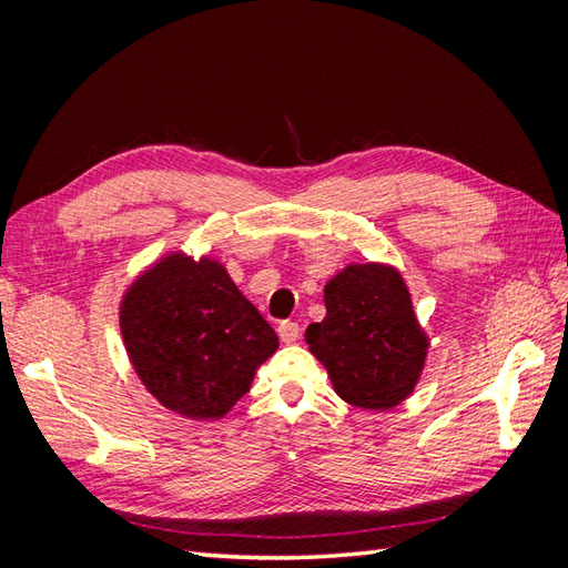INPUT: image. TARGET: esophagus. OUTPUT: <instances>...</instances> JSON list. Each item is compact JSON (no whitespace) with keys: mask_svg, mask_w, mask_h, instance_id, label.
I'll return each instance as SVG.
<instances>
[{"mask_svg":"<svg viewBox=\"0 0 568 568\" xmlns=\"http://www.w3.org/2000/svg\"><path fill=\"white\" fill-rule=\"evenodd\" d=\"M277 334L282 338V343H294L301 336V326L296 322H280L277 326Z\"/></svg>","mask_w":568,"mask_h":568,"instance_id":"obj_1","label":"esophagus"}]
</instances>
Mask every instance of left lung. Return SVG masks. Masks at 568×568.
<instances>
[{"instance_id": "left-lung-1", "label": "left lung", "mask_w": 568, "mask_h": 568, "mask_svg": "<svg viewBox=\"0 0 568 568\" xmlns=\"http://www.w3.org/2000/svg\"><path fill=\"white\" fill-rule=\"evenodd\" d=\"M326 317L305 329L311 353L343 400L384 412L415 390L428 338L412 311L400 272L348 265L324 286Z\"/></svg>"}]
</instances>
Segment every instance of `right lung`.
I'll return each mask as SVG.
<instances>
[{
  "instance_id": "add662e5",
  "label": "right lung",
  "mask_w": 568,
  "mask_h": 568,
  "mask_svg": "<svg viewBox=\"0 0 568 568\" xmlns=\"http://www.w3.org/2000/svg\"><path fill=\"white\" fill-rule=\"evenodd\" d=\"M130 363L163 407L196 422L225 417L280 348L272 326L225 265L168 253L120 303Z\"/></svg>"
}]
</instances>
